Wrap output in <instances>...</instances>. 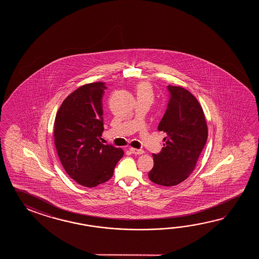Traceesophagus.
<instances>
[{
    "instance_id": "esophagus-1",
    "label": "esophagus",
    "mask_w": 259,
    "mask_h": 259,
    "mask_svg": "<svg viewBox=\"0 0 259 259\" xmlns=\"http://www.w3.org/2000/svg\"><path fill=\"white\" fill-rule=\"evenodd\" d=\"M131 152L133 154H144V151L142 149L131 148Z\"/></svg>"
}]
</instances>
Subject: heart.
Returning a JSON list of instances; mask_svg holds the SVG:
<instances>
[{
	"label": "heart",
	"instance_id": "heart-1",
	"mask_svg": "<svg viewBox=\"0 0 259 259\" xmlns=\"http://www.w3.org/2000/svg\"><path fill=\"white\" fill-rule=\"evenodd\" d=\"M137 96L138 97H145L149 99H153L154 97V93L153 89L148 82H142L138 85L137 87Z\"/></svg>",
	"mask_w": 259,
	"mask_h": 259
}]
</instances>
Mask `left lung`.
Masks as SVG:
<instances>
[{"instance_id":"obj_1","label":"left lung","mask_w":259,"mask_h":259,"mask_svg":"<svg viewBox=\"0 0 259 259\" xmlns=\"http://www.w3.org/2000/svg\"><path fill=\"white\" fill-rule=\"evenodd\" d=\"M169 99L158 130L166 133L164 147L153 154L149 179L158 185L174 186L193 172L207 140L204 112L195 97L182 87L168 85Z\"/></svg>"}]
</instances>
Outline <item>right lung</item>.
Here are the masks:
<instances>
[{
    "label": "right lung",
    "mask_w": 259,
    "mask_h": 259,
    "mask_svg": "<svg viewBox=\"0 0 259 259\" xmlns=\"http://www.w3.org/2000/svg\"><path fill=\"white\" fill-rule=\"evenodd\" d=\"M106 87L91 83L66 97L56 114L55 144L66 173L85 187H95L113 176L124 152L100 140L104 132L102 99Z\"/></svg>",
    "instance_id": "add662e5"
}]
</instances>
